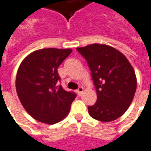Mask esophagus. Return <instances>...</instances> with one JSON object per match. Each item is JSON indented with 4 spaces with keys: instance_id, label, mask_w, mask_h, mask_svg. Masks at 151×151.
<instances>
[{
    "instance_id": "34e87169",
    "label": "esophagus",
    "mask_w": 151,
    "mask_h": 151,
    "mask_svg": "<svg viewBox=\"0 0 151 151\" xmlns=\"http://www.w3.org/2000/svg\"><path fill=\"white\" fill-rule=\"evenodd\" d=\"M76 92H77V93H78V95L81 96V94H82L83 92V88H82V87H80V88H79L76 90Z\"/></svg>"
}]
</instances>
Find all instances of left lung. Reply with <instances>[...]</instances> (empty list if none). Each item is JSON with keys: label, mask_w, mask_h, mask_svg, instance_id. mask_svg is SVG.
Wrapping results in <instances>:
<instances>
[{"label": "left lung", "mask_w": 151, "mask_h": 151, "mask_svg": "<svg viewBox=\"0 0 151 151\" xmlns=\"http://www.w3.org/2000/svg\"><path fill=\"white\" fill-rule=\"evenodd\" d=\"M76 50L86 59L91 70L97 101L88 106L92 118L109 122L128 109L137 88V78L127 58L104 44H91Z\"/></svg>", "instance_id": "1"}]
</instances>
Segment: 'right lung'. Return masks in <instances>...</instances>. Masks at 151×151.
<instances>
[{
    "instance_id": "right-lung-1",
    "label": "right lung",
    "mask_w": 151,
    "mask_h": 151,
    "mask_svg": "<svg viewBox=\"0 0 151 151\" xmlns=\"http://www.w3.org/2000/svg\"><path fill=\"white\" fill-rule=\"evenodd\" d=\"M71 49L45 48L35 50L23 59L17 70L16 90L24 109L38 122L55 124L68 115L76 94L61 85L59 66Z\"/></svg>"
}]
</instances>
